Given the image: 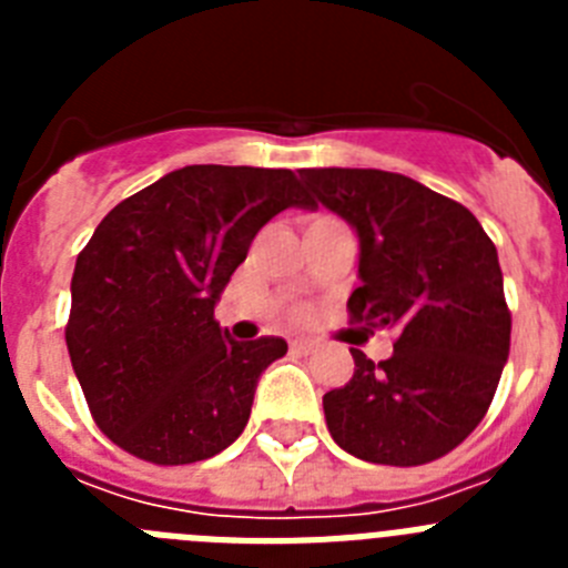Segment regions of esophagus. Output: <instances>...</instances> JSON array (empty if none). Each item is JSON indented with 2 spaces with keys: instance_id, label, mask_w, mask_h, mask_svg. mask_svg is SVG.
Wrapping results in <instances>:
<instances>
[{
  "instance_id": "34e87169",
  "label": "esophagus",
  "mask_w": 568,
  "mask_h": 568,
  "mask_svg": "<svg viewBox=\"0 0 568 568\" xmlns=\"http://www.w3.org/2000/svg\"><path fill=\"white\" fill-rule=\"evenodd\" d=\"M290 349H293L295 355H310L315 349V344H313V341H307V338H293V341H290Z\"/></svg>"
}]
</instances>
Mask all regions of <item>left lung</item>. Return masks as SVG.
I'll list each match as a JSON object with an SVG mask.
<instances>
[{"mask_svg":"<svg viewBox=\"0 0 568 568\" xmlns=\"http://www.w3.org/2000/svg\"><path fill=\"white\" fill-rule=\"evenodd\" d=\"M298 173L313 204L358 233L349 321L395 329L389 358L373 364L353 349V378L324 395L329 435L369 464L444 458L484 420L509 358L498 250L464 204L400 173Z\"/></svg>","mask_w":568,"mask_h":568,"instance_id":"obj_1","label":"left lung"}]
</instances>
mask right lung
<instances>
[{
	"label": "right lung",
	"instance_id": "obj_1",
	"mask_svg": "<svg viewBox=\"0 0 568 568\" xmlns=\"http://www.w3.org/2000/svg\"><path fill=\"white\" fill-rule=\"evenodd\" d=\"M287 207H313L293 170L190 164L90 235L64 341L90 415L124 453L182 466L244 433L258 375L287 341H233L213 310L255 233Z\"/></svg>",
	"mask_w": 568,
	"mask_h": 568
}]
</instances>
